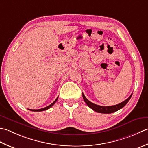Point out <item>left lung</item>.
Returning a JSON list of instances; mask_svg holds the SVG:
<instances>
[{
  "instance_id": "8db88e82",
  "label": "left lung",
  "mask_w": 148,
  "mask_h": 148,
  "mask_svg": "<svg viewBox=\"0 0 148 148\" xmlns=\"http://www.w3.org/2000/svg\"><path fill=\"white\" fill-rule=\"evenodd\" d=\"M132 94L130 96L129 98L126 99V100H125L124 101H123V102H121V103H120L119 104L115 105H112V106L105 107V106H100V105H96L95 103H92V102L88 100V99L86 98V96H84V93L82 92V97L84 98V100L86 102V103L88 105V107H89L93 110L96 111V112H99V113H103V114L113 113V112H116V111L121 109V108H122L123 107H125L126 105V103H127L129 101V100L130 99V98L132 97Z\"/></svg>"
}]
</instances>
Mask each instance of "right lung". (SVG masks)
<instances>
[{"mask_svg": "<svg viewBox=\"0 0 148 148\" xmlns=\"http://www.w3.org/2000/svg\"><path fill=\"white\" fill-rule=\"evenodd\" d=\"M58 97H59V96H58ZM58 97H57V98H56V100L54 101L52 104H50V105H49V106H47V107H45V108H41V109H38V110H32V109H30V110L34 111V112H40V111H43V110H47V109H49V108H50V107H52L53 106V105L56 103V102L57 101V99H58Z\"/></svg>", "mask_w": 148, "mask_h": 148, "instance_id": "right-lung-1", "label": "right lung"}]
</instances>
